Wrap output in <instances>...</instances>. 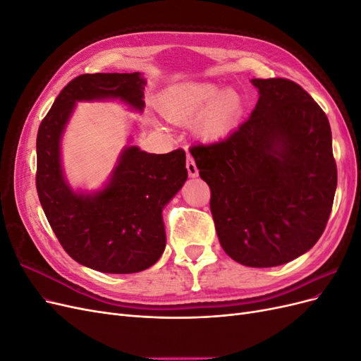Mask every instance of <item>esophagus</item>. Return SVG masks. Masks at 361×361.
Returning <instances> with one entry per match:
<instances>
[{"mask_svg":"<svg viewBox=\"0 0 361 361\" xmlns=\"http://www.w3.org/2000/svg\"><path fill=\"white\" fill-rule=\"evenodd\" d=\"M187 170L191 178H195L199 174V169L195 166V161L192 159L191 155H187Z\"/></svg>","mask_w":361,"mask_h":361,"instance_id":"34e87169","label":"esophagus"}]
</instances>
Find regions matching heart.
I'll return each instance as SVG.
<instances>
[{"label":"heart","mask_w":361,"mask_h":361,"mask_svg":"<svg viewBox=\"0 0 361 361\" xmlns=\"http://www.w3.org/2000/svg\"><path fill=\"white\" fill-rule=\"evenodd\" d=\"M159 110L176 123L190 122L200 114L195 133L204 140H216L236 126L244 111V99L233 89L221 90L212 82H188L164 94Z\"/></svg>","instance_id":"1"}]
</instances>
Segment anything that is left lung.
<instances>
[{
	"label": "left lung",
	"instance_id": "left-lung-1",
	"mask_svg": "<svg viewBox=\"0 0 361 361\" xmlns=\"http://www.w3.org/2000/svg\"><path fill=\"white\" fill-rule=\"evenodd\" d=\"M251 82L259 101L250 118L190 152L211 188L223 250L238 264L269 268L318 243L331 214L337 167L329 118L300 84Z\"/></svg>",
	"mask_w": 361,
	"mask_h": 361
}]
</instances>
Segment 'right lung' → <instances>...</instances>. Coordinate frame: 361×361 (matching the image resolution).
<instances>
[{
  "mask_svg": "<svg viewBox=\"0 0 361 361\" xmlns=\"http://www.w3.org/2000/svg\"><path fill=\"white\" fill-rule=\"evenodd\" d=\"M146 81L134 73H84L54 101L37 130L36 188L51 228L78 264L110 274L143 271L166 248L162 207L188 178L185 150H123L110 183L93 195L73 192L60 166V138L76 101L117 99L143 110Z\"/></svg>",
  "mask_w": 361,
  "mask_h": 361,
  "instance_id": "add662e5",
  "label": "right lung"
}]
</instances>
